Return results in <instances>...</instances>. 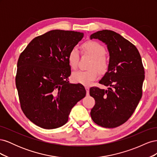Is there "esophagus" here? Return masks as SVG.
<instances>
[{
	"label": "esophagus",
	"instance_id": "obj_1",
	"mask_svg": "<svg viewBox=\"0 0 157 157\" xmlns=\"http://www.w3.org/2000/svg\"><path fill=\"white\" fill-rule=\"evenodd\" d=\"M85 89H86V90L87 95H89V90H90L89 86H85Z\"/></svg>",
	"mask_w": 157,
	"mask_h": 157
}]
</instances>
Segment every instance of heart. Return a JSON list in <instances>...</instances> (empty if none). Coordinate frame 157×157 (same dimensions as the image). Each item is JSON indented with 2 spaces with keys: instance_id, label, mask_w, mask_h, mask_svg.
Instances as JSON below:
<instances>
[{
  "instance_id": "1",
  "label": "heart",
  "mask_w": 157,
  "mask_h": 157,
  "mask_svg": "<svg viewBox=\"0 0 157 157\" xmlns=\"http://www.w3.org/2000/svg\"><path fill=\"white\" fill-rule=\"evenodd\" d=\"M80 48L82 53L90 56L92 60L90 61L88 66L89 69L76 71L72 74L71 77L75 82L89 85L98 78V71L101 73H104L107 70L108 63L105 58L106 51L101 44L95 41L85 42ZM67 59L71 69H77L79 59L78 52L75 48L71 49L69 52Z\"/></svg>"
}]
</instances>
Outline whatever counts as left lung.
Returning a JSON list of instances; mask_svg holds the SVG:
<instances>
[{
  "mask_svg": "<svg viewBox=\"0 0 157 157\" xmlns=\"http://www.w3.org/2000/svg\"><path fill=\"white\" fill-rule=\"evenodd\" d=\"M90 39L104 42L109 53L108 70L99 82L108 89L90 88L96 103L90 115L99 126L116 128L129 119L141 98L145 71L141 56L134 44L115 31H99Z\"/></svg>",
  "mask_w": 157,
  "mask_h": 157,
  "instance_id": "8db88e82",
  "label": "left lung"
}]
</instances>
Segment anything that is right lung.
<instances>
[{
	"label": "right lung",
	"mask_w": 157,
	"mask_h": 157,
	"mask_svg": "<svg viewBox=\"0 0 157 157\" xmlns=\"http://www.w3.org/2000/svg\"><path fill=\"white\" fill-rule=\"evenodd\" d=\"M84 33L52 30L33 39L17 61L16 85L25 115L44 129L62 126L72 108L86 96L80 84H70L69 51Z\"/></svg>",
	"instance_id": "1"
}]
</instances>
